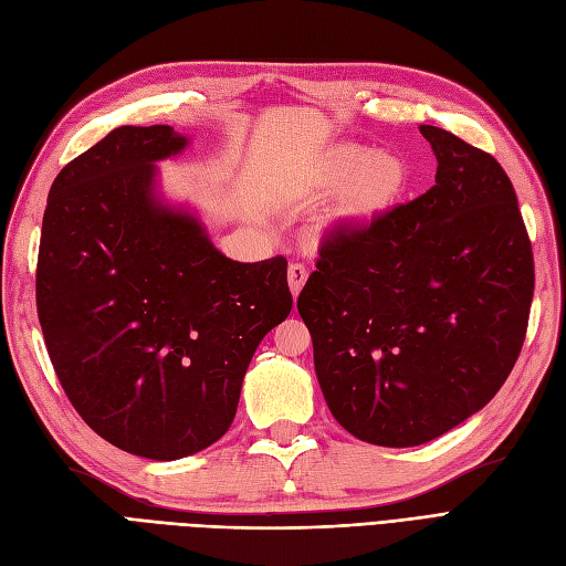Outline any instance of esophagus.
<instances>
[{
    "label": "esophagus",
    "mask_w": 566,
    "mask_h": 566,
    "mask_svg": "<svg viewBox=\"0 0 566 566\" xmlns=\"http://www.w3.org/2000/svg\"><path fill=\"white\" fill-rule=\"evenodd\" d=\"M306 279H310V271H306L304 264H290V269H287V283H290V290H293L295 297L300 295V290L304 287Z\"/></svg>",
    "instance_id": "1"
}]
</instances>
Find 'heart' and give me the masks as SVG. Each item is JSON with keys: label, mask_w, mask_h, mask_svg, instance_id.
<instances>
[{"label": "heart", "mask_w": 566, "mask_h": 566, "mask_svg": "<svg viewBox=\"0 0 566 566\" xmlns=\"http://www.w3.org/2000/svg\"><path fill=\"white\" fill-rule=\"evenodd\" d=\"M316 184L325 191L342 186L335 214L361 224L382 217L401 200L408 188V167L394 153L339 144L318 160Z\"/></svg>", "instance_id": "1"}]
</instances>
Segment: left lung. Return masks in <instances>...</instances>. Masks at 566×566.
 I'll return each mask as SVG.
<instances>
[{
    "instance_id": "8db88e82",
    "label": "left lung",
    "mask_w": 566,
    "mask_h": 566,
    "mask_svg": "<svg viewBox=\"0 0 566 566\" xmlns=\"http://www.w3.org/2000/svg\"><path fill=\"white\" fill-rule=\"evenodd\" d=\"M437 184L321 241L297 312L333 418L378 447H418L484 408L522 352L534 252L491 153L420 125Z\"/></svg>"
}]
</instances>
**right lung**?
I'll use <instances>...</instances> for the list:
<instances>
[{"mask_svg": "<svg viewBox=\"0 0 566 566\" xmlns=\"http://www.w3.org/2000/svg\"><path fill=\"white\" fill-rule=\"evenodd\" d=\"M186 136L117 127L51 184L38 316L80 418L150 460L208 449L233 422L262 337L293 310L285 256L214 250L198 219L153 198V163Z\"/></svg>", "mask_w": 566, "mask_h": 566, "instance_id": "right-lung-1", "label": "right lung"}]
</instances>
